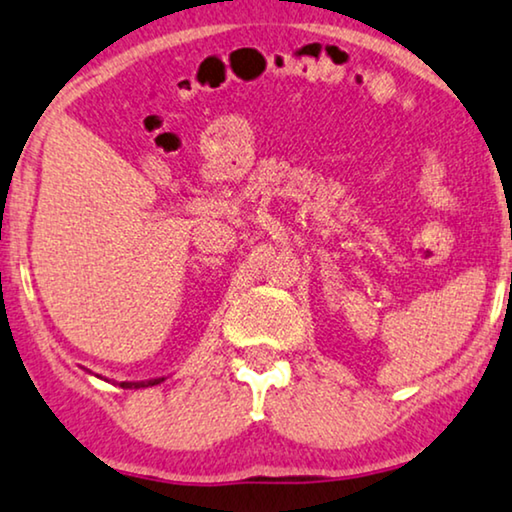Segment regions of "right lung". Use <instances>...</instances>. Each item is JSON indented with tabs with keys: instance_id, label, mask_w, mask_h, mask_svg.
<instances>
[{
	"instance_id": "right-lung-1",
	"label": "right lung",
	"mask_w": 512,
	"mask_h": 512,
	"mask_svg": "<svg viewBox=\"0 0 512 512\" xmlns=\"http://www.w3.org/2000/svg\"><path fill=\"white\" fill-rule=\"evenodd\" d=\"M163 381V377L161 379H149V381H121V388H145V386H156V384H161Z\"/></svg>"
}]
</instances>
